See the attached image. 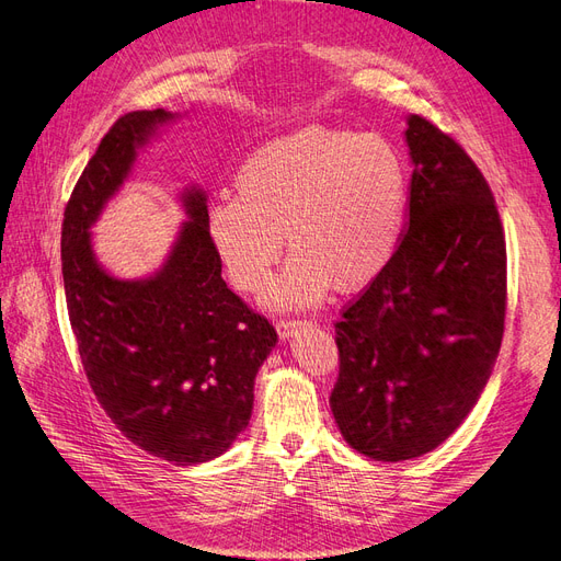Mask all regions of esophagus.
I'll return each mask as SVG.
<instances>
[{
    "mask_svg": "<svg viewBox=\"0 0 561 561\" xmlns=\"http://www.w3.org/2000/svg\"><path fill=\"white\" fill-rule=\"evenodd\" d=\"M304 325H307V320H299V318H280L278 322H276V330H278V334L283 336V339H287V336H293V334H297Z\"/></svg>",
    "mask_w": 561,
    "mask_h": 561,
    "instance_id": "obj_1",
    "label": "esophagus"
}]
</instances>
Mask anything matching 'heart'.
<instances>
[{"label": "heart", "instance_id": "heart-1", "mask_svg": "<svg viewBox=\"0 0 561 561\" xmlns=\"http://www.w3.org/2000/svg\"><path fill=\"white\" fill-rule=\"evenodd\" d=\"M239 194L217 196L210 233L227 274L260 290L287 241L285 274L268 285L276 307L316 304L336 283L358 290L400 245L410 182L398 149L377 133L307 126L252 151Z\"/></svg>", "mask_w": 561, "mask_h": 561}]
</instances>
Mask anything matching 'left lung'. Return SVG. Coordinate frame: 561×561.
<instances>
[{"mask_svg":"<svg viewBox=\"0 0 561 561\" xmlns=\"http://www.w3.org/2000/svg\"><path fill=\"white\" fill-rule=\"evenodd\" d=\"M410 227L393 260L334 322L330 407L375 461L435 449L478 402L507 301L505 233L482 171L449 133L410 116Z\"/></svg>","mask_w":561,"mask_h":561,"instance_id":"8db88e82","label":"left lung"}]
</instances>
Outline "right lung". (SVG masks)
<instances>
[{"label": "right lung", "mask_w": 561, "mask_h": 561, "mask_svg": "<svg viewBox=\"0 0 561 561\" xmlns=\"http://www.w3.org/2000/svg\"><path fill=\"white\" fill-rule=\"evenodd\" d=\"M171 112L116 118L77 180L62 217V280L93 393L133 445L192 466L231 447L250 421L254 377L276 330L231 293L208 231L203 192L184 194L190 222L157 276L118 280L98 266L91 225L126 180L135 147Z\"/></svg>", "instance_id": "add662e5"}]
</instances>
